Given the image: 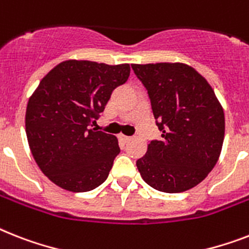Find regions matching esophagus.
Returning a JSON list of instances; mask_svg holds the SVG:
<instances>
[{"instance_id": "1", "label": "esophagus", "mask_w": 249, "mask_h": 249, "mask_svg": "<svg viewBox=\"0 0 249 249\" xmlns=\"http://www.w3.org/2000/svg\"><path fill=\"white\" fill-rule=\"evenodd\" d=\"M130 139H131L130 137H126V135H124V134H119V141H120V142L128 143Z\"/></svg>"}]
</instances>
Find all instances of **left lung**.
<instances>
[{
    "label": "left lung",
    "instance_id": "8db88e82",
    "mask_svg": "<svg viewBox=\"0 0 249 249\" xmlns=\"http://www.w3.org/2000/svg\"><path fill=\"white\" fill-rule=\"evenodd\" d=\"M162 131L137 161L141 177L160 192L180 193L201 183L221 153L225 116L209 82L180 62L133 64Z\"/></svg>",
    "mask_w": 249,
    "mask_h": 249
}]
</instances>
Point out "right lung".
<instances>
[{"mask_svg":"<svg viewBox=\"0 0 249 249\" xmlns=\"http://www.w3.org/2000/svg\"><path fill=\"white\" fill-rule=\"evenodd\" d=\"M129 74V64L68 60L40 80L26 106L25 131L36 162L52 183L88 192L106 180L120 152L118 139L89 126Z\"/></svg>","mask_w":249,"mask_h":249,"instance_id":"add662e5","label":"right lung"}]
</instances>
